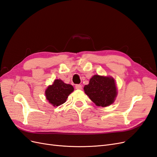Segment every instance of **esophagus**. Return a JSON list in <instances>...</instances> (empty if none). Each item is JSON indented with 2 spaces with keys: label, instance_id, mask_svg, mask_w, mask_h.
I'll use <instances>...</instances> for the list:
<instances>
[{
  "label": "esophagus",
  "instance_id": "esophagus-1",
  "mask_svg": "<svg viewBox=\"0 0 157 157\" xmlns=\"http://www.w3.org/2000/svg\"><path fill=\"white\" fill-rule=\"evenodd\" d=\"M75 89H79V90H81V89H82V86H81V85H79V84L75 85Z\"/></svg>",
  "mask_w": 157,
  "mask_h": 157
}]
</instances>
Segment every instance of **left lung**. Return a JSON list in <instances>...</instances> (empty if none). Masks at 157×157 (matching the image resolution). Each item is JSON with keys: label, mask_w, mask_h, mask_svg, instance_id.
<instances>
[{"label": "left lung", "mask_w": 157, "mask_h": 157, "mask_svg": "<svg viewBox=\"0 0 157 157\" xmlns=\"http://www.w3.org/2000/svg\"><path fill=\"white\" fill-rule=\"evenodd\" d=\"M83 89L85 93L98 106H110L117 96V88L112 77L94 75Z\"/></svg>", "instance_id": "1"}]
</instances>
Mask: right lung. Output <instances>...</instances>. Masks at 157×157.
I'll list each match as a JSON object with an SVG mask.
<instances>
[{
  "instance_id": "1",
  "label": "right lung",
  "mask_w": 157,
  "mask_h": 157,
  "mask_svg": "<svg viewBox=\"0 0 157 157\" xmlns=\"http://www.w3.org/2000/svg\"><path fill=\"white\" fill-rule=\"evenodd\" d=\"M74 89L71 85L66 84L61 79H55L52 85L49 86L46 89L45 96L52 105L58 106L64 103Z\"/></svg>"
}]
</instances>
